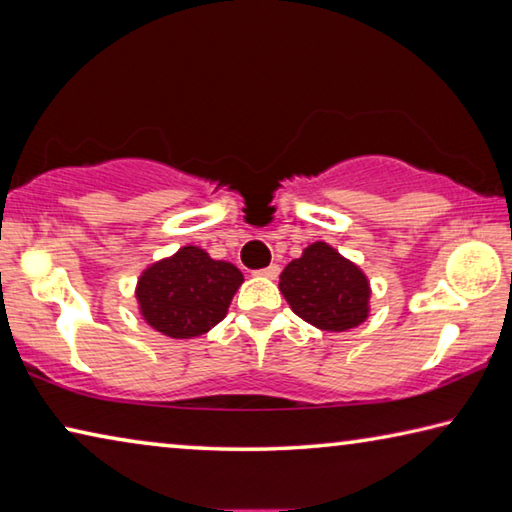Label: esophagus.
Instances as JSON below:
<instances>
[{
    "mask_svg": "<svg viewBox=\"0 0 512 512\" xmlns=\"http://www.w3.org/2000/svg\"><path fill=\"white\" fill-rule=\"evenodd\" d=\"M257 275H262V277H268V280H275L277 275H280V266L277 264H271V266H266V268H262V271H257Z\"/></svg>",
    "mask_w": 512,
    "mask_h": 512,
    "instance_id": "obj_1",
    "label": "esophagus"
}]
</instances>
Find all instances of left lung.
<instances>
[{
	"mask_svg": "<svg viewBox=\"0 0 512 512\" xmlns=\"http://www.w3.org/2000/svg\"><path fill=\"white\" fill-rule=\"evenodd\" d=\"M282 296L302 320L325 332H345L370 314V282L357 264L325 241L307 246L280 275Z\"/></svg>",
	"mask_w": 512,
	"mask_h": 512,
	"instance_id": "1",
	"label": "left lung"
}]
</instances>
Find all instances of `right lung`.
I'll list each match as a JSON object with an SVG mask.
<instances>
[{
	"instance_id": "obj_1",
	"label": "right lung",
	"mask_w": 512,
	"mask_h": 512,
	"mask_svg": "<svg viewBox=\"0 0 512 512\" xmlns=\"http://www.w3.org/2000/svg\"><path fill=\"white\" fill-rule=\"evenodd\" d=\"M244 282L239 268L212 259L198 246L151 264L137 280L140 314L169 339H194L221 323Z\"/></svg>"
}]
</instances>
